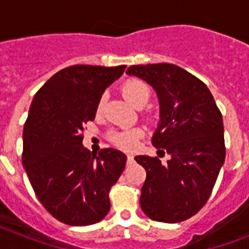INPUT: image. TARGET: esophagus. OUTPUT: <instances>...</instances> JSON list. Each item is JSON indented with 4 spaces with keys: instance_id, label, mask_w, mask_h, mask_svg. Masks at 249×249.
I'll return each mask as SVG.
<instances>
[{
    "instance_id": "34e87169",
    "label": "esophagus",
    "mask_w": 249,
    "mask_h": 249,
    "mask_svg": "<svg viewBox=\"0 0 249 249\" xmlns=\"http://www.w3.org/2000/svg\"><path fill=\"white\" fill-rule=\"evenodd\" d=\"M126 161H128V164H132L133 161H134V158H133L132 155H128V158H126Z\"/></svg>"
}]
</instances>
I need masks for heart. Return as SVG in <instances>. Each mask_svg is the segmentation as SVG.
<instances>
[{
  "instance_id": "1",
  "label": "heart",
  "mask_w": 249,
  "mask_h": 249,
  "mask_svg": "<svg viewBox=\"0 0 249 249\" xmlns=\"http://www.w3.org/2000/svg\"><path fill=\"white\" fill-rule=\"evenodd\" d=\"M121 93L123 97L130 103L132 106L146 105L150 99V88L144 81L137 79H130L125 81L121 86ZM105 103V97H102L98 101L97 111L99 112L102 109V106ZM142 136L141 129H130V130H124V132H116L111 134V141L116 144L117 147L123 150H132L136 147L137 140Z\"/></svg>"
}]
</instances>
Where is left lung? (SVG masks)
<instances>
[{
  "label": "left lung",
  "instance_id": "left-lung-1",
  "mask_svg": "<svg viewBox=\"0 0 249 249\" xmlns=\"http://www.w3.org/2000/svg\"><path fill=\"white\" fill-rule=\"evenodd\" d=\"M126 75L155 90L160 106L152 144L170 159L138 155L146 169L140 204L148 218L181 222L201 209L211 196L225 161L224 123L214 98L203 81L169 63L132 66Z\"/></svg>",
  "mask_w": 249,
  "mask_h": 249
}]
</instances>
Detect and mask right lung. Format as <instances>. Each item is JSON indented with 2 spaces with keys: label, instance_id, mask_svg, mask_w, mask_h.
Masks as SVG:
<instances>
[{
  "label": "right lung",
  "instance_id": "add662e5",
  "mask_svg": "<svg viewBox=\"0 0 249 249\" xmlns=\"http://www.w3.org/2000/svg\"><path fill=\"white\" fill-rule=\"evenodd\" d=\"M125 68L71 66L33 97L23 130V166L41 204L63 224L93 225L109 211V189L126 155L115 148L94 155L84 147L81 133L94 120L102 94Z\"/></svg>",
  "mask_w": 249,
  "mask_h": 249
}]
</instances>
